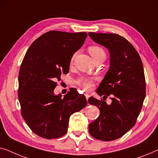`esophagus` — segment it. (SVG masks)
I'll list each match as a JSON object with an SVG mask.
<instances>
[{
  "label": "esophagus",
  "instance_id": "esophagus-1",
  "mask_svg": "<svg viewBox=\"0 0 158 158\" xmlns=\"http://www.w3.org/2000/svg\"><path fill=\"white\" fill-rule=\"evenodd\" d=\"M85 98H86V99H87V101H88V98H89V97H90L89 94H85Z\"/></svg>",
  "mask_w": 158,
  "mask_h": 158
}]
</instances>
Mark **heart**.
Listing matches in <instances>:
<instances>
[{"instance_id": "heart-1", "label": "heart", "mask_w": 158, "mask_h": 158, "mask_svg": "<svg viewBox=\"0 0 158 158\" xmlns=\"http://www.w3.org/2000/svg\"><path fill=\"white\" fill-rule=\"evenodd\" d=\"M88 52L90 55L94 58L95 61L98 60L101 58L106 57V53L103 49L101 47L96 46V45H93L88 47ZM75 58V55L72 57L71 61H73ZM77 83L81 87H83L85 90H89L92 88L93 81L91 79L88 78V77H81L78 81H77Z\"/></svg>"}]
</instances>
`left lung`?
Returning a JSON list of instances; mask_svg holds the SVG:
<instances>
[{
    "label": "left lung",
    "mask_w": 158,
    "mask_h": 158,
    "mask_svg": "<svg viewBox=\"0 0 158 158\" xmlns=\"http://www.w3.org/2000/svg\"><path fill=\"white\" fill-rule=\"evenodd\" d=\"M97 44L110 54V67L96 93L111 96L112 102L90 97L88 103L96 106L100 115L88 126L89 133L97 139H117L135 126L145 98L144 69L139 54L126 39L116 34L89 32Z\"/></svg>",
    "instance_id": "obj_1"
}]
</instances>
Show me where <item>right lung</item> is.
<instances>
[{
  "label": "right lung",
  "instance_id": "right-lung-1",
  "mask_svg": "<svg viewBox=\"0 0 158 158\" xmlns=\"http://www.w3.org/2000/svg\"><path fill=\"white\" fill-rule=\"evenodd\" d=\"M87 36L85 32L50 31L36 39L26 53L19 75V100L23 119L41 137L65 135L70 116L87 105L76 90L63 98L54 94L55 81L69 72L72 57Z\"/></svg>",
  "mask_w": 158,
  "mask_h": 158
}]
</instances>
